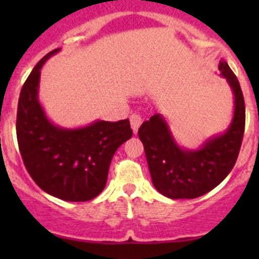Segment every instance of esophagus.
<instances>
[{
  "instance_id": "1",
  "label": "esophagus",
  "mask_w": 259,
  "mask_h": 259,
  "mask_svg": "<svg viewBox=\"0 0 259 259\" xmlns=\"http://www.w3.org/2000/svg\"><path fill=\"white\" fill-rule=\"evenodd\" d=\"M130 120H131V127L132 130H134V134H137V130H139V127H140L141 123H143V116H141L140 114L135 113L132 114Z\"/></svg>"
}]
</instances>
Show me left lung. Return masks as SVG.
Returning <instances> with one entry per match:
<instances>
[{
    "mask_svg": "<svg viewBox=\"0 0 259 259\" xmlns=\"http://www.w3.org/2000/svg\"><path fill=\"white\" fill-rule=\"evenodd\" d=\"M218 68L235 98L232 122L224 134L206 140L200 149L189 150L178 145L159 114L139 128L153 185L172 200L203 196L221 184L236 163L245 128V102L239 80L227 62H219Z\"/></svg>",
    "mask_w": 259,
    "mask_h": 259,
    "instance_id": "obj_1",
    "label": "left lung"
}]
</instances>
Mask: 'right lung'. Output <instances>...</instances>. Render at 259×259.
I'll list each match as a JSON object with an SVG mask.
<instances>
[{"instance_id": "add662e5", "label": "right lung", "mask_w": 259, "mask_h": 259, "mask_svg": "<svg viewBox=\"0 0 259 259\" xmlns=\"http://www.w3.org/2000/svg\"><path fill=\"white\" fill-rule=\"evenodd\" d=\"M48 53L32 70L20 91L17 137L20 154L33 182L63 201L97 197L106 185L116 149L132 137L130 120H96L81 128H62L48 119L38 101L41 67L58 53Z\"/></svg>"}]
</instances>
